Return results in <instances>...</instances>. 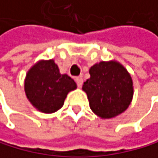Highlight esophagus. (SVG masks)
<instances>
[{
    "label": "esophagus",
    "instance_id": "esophagus-1",
    "mask_svg": "<svg viewBox=\"0 0 158 158\" xmlns=\"http://www.w3.org/2000/svg\"><path fill=\"white\" fill-rule=\"evenodd\" d=\"M76 82H77V86H78V87H81V86H82V83H83L82 77H76Z\"/></svg>",
    "mask_w": 158,
    "mask_h": 158
}]
</instances>
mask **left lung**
Segmentation results:
<instances>
[{
    "label": "left lung",
    "instance_id": "left-lung-1",
    "mask_svg": "<svg viewBox=\"0 0 158 158\" xmlns=\"http://www.w3.org/2000/svg\"><path fill=\"white\" fill-rule=\"evenodd\" d=\"M83 82L91 110L101 119H111L125 112L133 98V81L126 67L117 60L101 61L89 69Z\"/></svg>",
    "mask_w": 158,
    "mask_h": 158
}]
</instances>
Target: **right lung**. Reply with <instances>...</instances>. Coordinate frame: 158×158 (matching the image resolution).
Listing matches in <instances>:
<instances>
[{
    "label": "right lung",
    "mask_w": 158,
    "mask_h": 158,
    "mask_svg": "<svg viewBox=\"0 0 158 158\" xmlns=\"http://www.w3.org/2000/svg\"><path fill=\"white\" fill-rule=\"evenodd\" d=\"M77 83L67 74H61L53 59H40L28 69L24 81L27 99L42 113H53L64 105L69 92Z\"/></svg>",
    "instance_id": "add662e5"
}]
</instances>
